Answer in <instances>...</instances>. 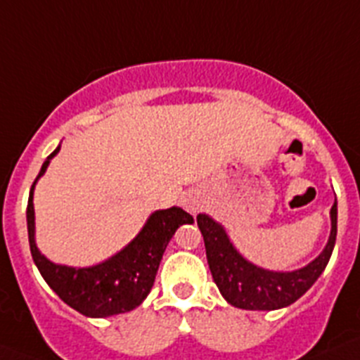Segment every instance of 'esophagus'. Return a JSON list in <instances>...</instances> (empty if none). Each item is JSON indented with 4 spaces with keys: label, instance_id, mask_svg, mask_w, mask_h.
<instances>
[{
    "label": "esophagus",
    "instance_id": "obj_1",
    "mask_svg": "<svg viewBox=\"0 0 360 360\" xmlns=\"http://www.w3.org/2000/svg\"><path fill=\"white\" fill-rule=\"evenodd\" d=\"M200 207V203H198V200L195 198V196H189V198H186V209L187 211H191V212H196V209Z\"/></svg>",
    "mask_w": 360,
    "mask_h": 360
}]
</instances>
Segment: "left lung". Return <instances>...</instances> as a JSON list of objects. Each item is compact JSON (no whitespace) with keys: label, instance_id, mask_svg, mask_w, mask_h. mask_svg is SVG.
Returning a JSON list of instances; mask_svg holds the SVG:
<instances>
[{"label":"left lung","instance_id":"1","mask_svg":"<svg viewBox=\"0 0 360 360\" xmlns=\"http://www.w3.org/2000/svg\"><path fill=\"white\" fill-rule=\"evenodd\" d=\"M332 232L323 252L307 266L292 272H274L247 262L229 240L227 232L207 214H198L212 279L232 307L243 310H278L295 303L317 281L332 256L337 236V200L330 211Z\"/></svg>","mask_w":360,"mask_h":360}]
</instances>
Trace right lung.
I'll return each mask as SVG.
<instances>
[{"label":"right lung","instance_id":"obj_1","mask_svg":"<svg viewBox=\"0 0 360 360\" xmlns=\"http://www.w3.org/2000/svg\"><path fill=\"white\" fill-rule=\"evenodd\" d=\"M61 146L41 165L37 178L32 184L27 207L28 243L34 263L39 269L44 281L65 301L68 307L86 317H110L124 314L148 297L151 292L158 265L164 250L184 224H193L195 219L180 207L155 211L148 218L135 240L126 245L120 252L106 262L86 269L56 265L39 252L36 245V221H34V187L44 174L50 160L59 153Z\"/></svg>","mask_w":360,"mask_h":360}]
</instances>
